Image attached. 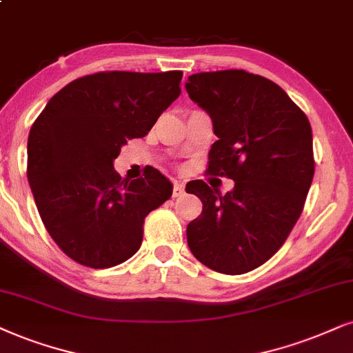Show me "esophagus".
Returning <instances> with one entry per match:
<instances>
[{"label":"esophagus","mask_w":353,"mask_h":353,"mask_svg":"<svg viewBox=\"0 0 353 353\" xmlns=\"http://www.w3.org/2000/svg\"><path fill=\"white\" fill-rule=\"evenodd\" d=\"M185 194L184 190V185L181 184V182H174V187H172V197H182V195Z\"/></svg>","instance_id":"obj_1"}]
</instances>
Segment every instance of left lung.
<instances>
[{
  "instance_id": "obj_1",
  "label": "left lung",
  "mask_w": 353,
  "mask_h": 353,
  "mask_svg": "<svg viewBox=\"0 0 353 353\" xmlns=\"http://www.w3.org/2000/svg\"><path fill=\"white\" fill-rule=\"evenodd\" d=\"M185 89L218 137L207 172L234 181L225 195L203 181L189 187L203 208L187 225V244L212 270L246 274L282 248L305 207L314 176L310 120L279 84L244 70L192 74Z\"/></svg>"
}]
</instances>
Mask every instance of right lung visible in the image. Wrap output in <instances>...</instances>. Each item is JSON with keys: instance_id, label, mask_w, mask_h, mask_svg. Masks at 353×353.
I'll return each instance as SVG.
<instances>
[{"instance_id": "obj_1", "label": "right lung", "mask_w": 353, "mask_h": 353, "mask_svg": "<svg viewBox=\"0 0 353 353\" xmlns=\"http://www.w3.org/2000/svg\"><path fill=\"white\" fill-rule=\"evenodd\" d=\"M182 71H99L57 92L28 140V179L43 225L78 264L109 269L143 241L150 212L172 195L158 169L120 177L114 159L132 138L148 135L181 94Z\"/></svg>"}]
</instances>
